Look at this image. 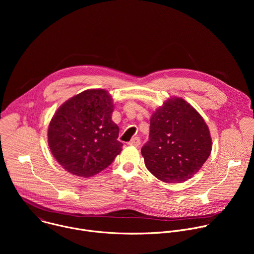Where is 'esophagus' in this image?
Here are the masks:
<instances>
[{
  "mask_svg": "<svg viewBox=\"0 0 254 254\" xmlns=\"http://www.w3.org/2000/svg\"><path fill=\"white\" fill-rule=\"evenodd\" d=\"M128 144L130 146H134V147H138L140 144V138L138 136H134L131 138V140L128 142Z\"/></svg>",
  "mask_w": 254,
  "mask_h": 254,
  "instance_id": "esophagus-1",
  "label": "esophagus"
}]
</instances>
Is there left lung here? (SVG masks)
<instances>
[{"mask_svg":"<svg viewBox=\"0 0 254 254\" xmlns=\"http://www.w3.org/2000/svg\"><path fill=\"white\" fill-rule=\"evenodd\" d=\"M209 128L183 98H171L151 118L149 140L140 152L147 169L166 183L191 179L211 154Z\"/></svg>","mask_w":254,"mask_h":254,"instance_id":"obj_1","label":"left lung"}]
</instances>
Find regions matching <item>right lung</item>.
<instances>
[{
  "instance_id": "right-lung-1",
  "label": "right lung",
  "mask_w": 254,
  "mask_h": 254,
  "mask_svg": "<svg viewBox=\"0 0 254 254\" xmlns=\"http://www.w3.org/2000/svg\"><path fill=\"white\" fill-rule=\"evenodd\" d=\"M113 112V98L103 89L82 91L58 108L48 127V144L67 172L94 176L122 152Z\"/></svg>"
}]
</instances>
